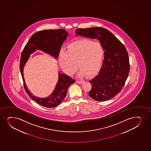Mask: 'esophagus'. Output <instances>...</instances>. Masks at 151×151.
Listing matches in <instances>:
<instances>
[{
    "instance_id": "obj_1",
    "label": "esophagus",
    "mask_w": 151,
    "mask_h": 151,
    "mask_svg": "<svg viewBox=\"0 0 151 151\" xmlns=\"http://www.w3.org/2000/svg\"><path fill=\"white\" fill-rule=\"evenodd\" d=\"M83 81H81H81H79V80H76V83H83Z\"/></svg>"
}]
</instances>
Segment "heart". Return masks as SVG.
<instances>
[{"label": "heart", "instance_id": "b5f03b06", "mask_svg": "<svg viewBox=\"0 0 151 151\" xmlns=\"http://www.w3.org/2000/svg\"><path fill=\"white\" fill-rule=\"evenodd\" d=\"M104 56V48L100 43L82 39L69 44L65 52L60 53L59 63L68 75L76 73L78 64L80 75L93 76L100 69Z\"/></svg>", "mask_w": 151, "mask_h": 151}]
</instances>
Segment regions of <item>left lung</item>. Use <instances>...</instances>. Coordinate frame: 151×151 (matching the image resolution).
<instances>
[{
	"mask_svg": "<svg viewBox=\"0 0 151 151\" xmlns=\"http://www.w3.org/2000/svg\"><path fill=\"white\" fill-rule=\"evenodd\" d=\"M76 35L97 39L104 50L102 66L97 76L89 81V96L97 101L114 97L124 86L130 70L128 52L124 46L108 29L100 27L77 29Z\"/></svg>",
	"mask_w": 151,
	"mask_h": 151,
	"instance_id": "left-lung-1",
	"label": "left lung"
}]
</instances>
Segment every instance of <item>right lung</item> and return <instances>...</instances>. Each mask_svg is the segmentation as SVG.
<instances>
[{
    "mask_svg": "<svg viewBox=\"0 0 151 151\" xmlns=\"http://www.w3.org/2000/svg\"><path fill=\"white\" fill-rule=\"evenodd\" d=\"M68 33L64 29H45L38 32L32 36L21 54L19 68L24 82V87L27 93L32 100L45 107H55L64 100L70 85L75 83V80L64 73H60L55 88L48 97L41 98L34 96L28 90L25 83L23 69L29 55L37 49L43 51L55 58L59 56L60 48L66 40Z\"/></svg>",
    "mask_w": 151,
    "mask_h": 151,
    "instance_id": "add662e5",
    "label": "right lung"
}]
</instances>
